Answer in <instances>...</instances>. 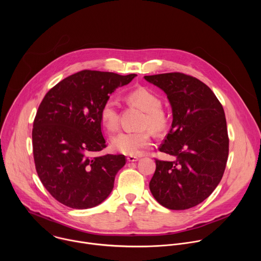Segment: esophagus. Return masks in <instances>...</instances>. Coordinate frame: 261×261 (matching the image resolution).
<instances>
[{
    "label": "esophagus",
    "mask_w": 261,
    "mask_h": 261,
    "mask_svg": "<svg viewBox=\"0 0 261 261\" xmlns=\"http://www.w3.org/2000/svg\"><path fill=\"white\" fill-rule=\"evenodd\" d=\"M127 160H128L129 162H136V161L139 160V158L136 157V156H128V157H127Z\"/></svg>",
    "instance_id": "34e87169"
}]
</instances>
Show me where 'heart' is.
Returning a JSON list of instances; mask_svg holds the SVG:
<instances>
[{
    "label": "heart",
    "mask_w": 261,
    "mask_h": 261,
    "mask_svg": "<svg viewBox=\"0 0 261 261\" xmlns=\"http://www.w3.org/2000/svg\"><path fill=\"white\" fill-rule=\"evenodd\" d=\"M128 100L146 113L143 127L150 128L155 133H160L167 126V119L162 111L161 99L146 89H136L128 94ZM100 120L108 131H115L119 125V101L110 97L105 100L100 110ZM151 141L148 130L130 132L124 131L111 138L113 150L130 156H138Z\"/></svg>",
    "instance_id": "obj_1"
}]
</instances>
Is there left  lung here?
Instances as JSON below:
<instances>
[{"mask_svg":"<svg viewBox=\"0 0 261 261\" xmlns=\"http://www.w3.org/2000/svg\"><path fill=\"white\" fill-rule=\"evenodd\" d=\"M144 80L161 89L170 103L172 124L159 150L175 158L156 160L150 190L169 210L191 208L213 193L224 173L229 146L224 109L195 77L173 72Z\"/></svg>","mask_w":261,"mask_h":261,"instance_id":"1","label":"left lung"}]
</instances>
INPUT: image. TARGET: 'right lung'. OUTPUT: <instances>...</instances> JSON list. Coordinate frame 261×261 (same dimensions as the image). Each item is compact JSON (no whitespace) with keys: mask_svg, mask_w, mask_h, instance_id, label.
Instances as JSON below:
<instances>
[{"mask_svg":"<svg viewBox=\"0 0 261 261\" xmlns=\"http://www.w3.org/2000/svg\"><path fill=\"white\" fill-rule=\"evenodd\" d=\"M136 74L83 70L56 85L43 98L33 125L38 176L59 202L77 210L103 202L114 189L124 155L95 156L106 147L100 110Z\"/></svg>","mask_w":261,"mask_h":261,"instance_id":"obj_1","label":"right lung"}]
</instances>
